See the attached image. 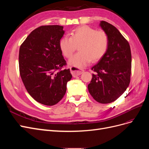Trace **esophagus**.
<instances>
[{
	"label": "esophagus",
	"mask_w": 149,
	"mask_h": 149,
	"mask_svg": "<svg viewBox=\"0 0 149 149\" xmlns=\"http://www.w3.org/2000/svg\"><path fill=\"white\" fill-rule=\"evenodd\" d=\"M70 71L73 77H76V76L81 74L84 71L79 70L78 68H77L74 67V66L70 67Z\"/></svg>",
	"instance_id": "1"
}]
</instances>
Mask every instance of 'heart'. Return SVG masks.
Returning <instances> with one entry per match:
<instances>
[{
    "label": "heart",
    "instance_id": "obj_1",
    "mask_svg": "<svg viewBox=\"0 0 149 149\" xmlns=\"http://www.w3.org/2000/svg\"><path fill=\"white\" fill-rule=\"evenodd\" d=\"M70 35V37H64L60 40L59 47L63 56L69 58L79 46V52L68 61L70 66L78 69L87 66L91 60H101L109 47V37L105 31L87 25L75 29Z\"/></svg>",
    "mask_w": 149,
    "mask_h": 149
}]
</instances>
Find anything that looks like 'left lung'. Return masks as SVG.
Instances as JSON below:
<instances>
[{
  "instance_id": "obj_1",
  "label": "left lung",
  "mask_w": 149,
  "mask_h": 149,
  "mask_svg": "<svg viewBox=\"0 0 149 149\" xmlns=\"http://www.w3.org/2000/svg\"><path fill=\"white\" fill-rule=\"evenodd\" d=\"M100 26L109 37V47L91 70L93 74L88 91L97 102L111 103L118 99L129 86L132 56L128 42L114 26L105 21Z\"/></svg>"
}]
</instances>
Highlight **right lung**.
Returning a JSON list of instances; mask_svg holds the SVG:
<instances>
[{
  "mask_svg": "<svg viewBox=\"0 0 149 149\" xmlns=\"http://www.w3.org/2000/svg\"><path fill=\"white\" fill-rule=\"evenodd\" d=\"M63 26L45 25L35 29L21 45L19 70L30 95L46 106H53L63 97L67 83L71 79L59 43Z\"/></svg>",
  "mask_w": 149,
  "mask_h": 149,
  "instance_id": "add662e5",
  "label": "right lung"
}]
</instances>
